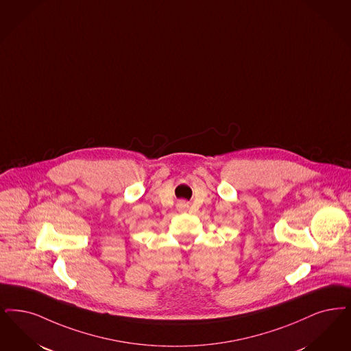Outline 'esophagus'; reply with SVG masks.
I'll list each match as a JSON object with an SVG mask.
<instances>
[{"label": "esophagus", "instance_id": "1", "mask_svg": "<svg viewBox=\"0 0 351 351\" xmlns=\"http://www.w3.org/2000/svg\"><path fill=\"white\" fill-rule=\"evenodd\" d=\"M178 208H179V209H185V208H188V202H186L185 199L179 201V202H178Z\"/></svg>", "mask_w": 351, "mask_h": 351}]
</instances>
